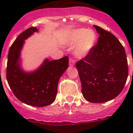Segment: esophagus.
Listing matches in <instances>:
<instances>
[{
  "label": "esophagus",
  "instance_id": "1",
  "mask_svg": "<svg viewBox=\"0 0 133 133\" xmlns=\"http://www.w3.org/2000/svg\"><path fill=\"white\" fill-rule=\"evenodd\" d=\"M69 64L70 66H74L75 65V61L73 60V59H69Z\"/></svg>",
  "mask_w": 133,
  "mask_h": 133
}]
</instances>
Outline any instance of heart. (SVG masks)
Masks as SVG:
<instances>
[{
    "mask_svg": "<svg viewBox=\"0 0 133 133\" xmlns=\"http://www.w3.org/2000/svg\"><path fill=\"white\" fill-rule=\"evenodd\" d=\"M97 42V35L93 30L78 28L71 31L66 37V43L74 45V53L77 57L82 58L90 53Z\"/></svg>",
    "mask_w": 133,
    "mask_h": 133,
    "instance_id": "b5f03b06",
    "label": "heart"
}]
</instances>
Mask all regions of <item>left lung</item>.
Returning <instances> with one entry per match:
<instances>
[{
    "label": "left lung",
    "mask_w": 133,
    "mask_h": 133,
    "mask_svg": "<svg viewBox=\"0 0 133 133\" xmlns=\"http://www.w3.org/2000/svg\"><path fill=\"white\" fill-rule=\"evenodd\" d=\"M93 26L100 35L97 44L76 66L84 98L91 103H104L116 98L123 90L128 65L120 41L112 33Z\"/></svg>",
    "instance_id": "left-lung-1"
}]
</instances>
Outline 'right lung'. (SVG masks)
<instances>
[{"instance_id": "1", "label": "right lung", "mask_w": 133, "mask_h": 133, "mask_svg": "<svg viewBox=\"0 0 133 133\" xmlns=\"http://www.w3.org/2000/svg\"><path fill=\"white\" fill-rule=\"evenodd\" d=\"M38 32L36 27L18 36L9 49L6 78L15 96L27 105L45 107L54 102L59 79L69 65L67 56L58 60L46 58L36 69L27 71L22 66L21 51L25 40Z\"/></svg>"}]
</instances>
